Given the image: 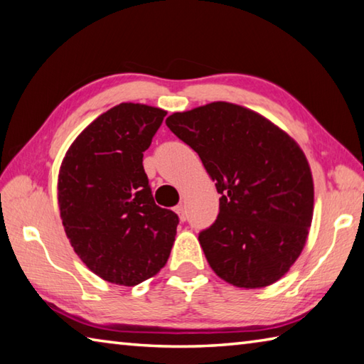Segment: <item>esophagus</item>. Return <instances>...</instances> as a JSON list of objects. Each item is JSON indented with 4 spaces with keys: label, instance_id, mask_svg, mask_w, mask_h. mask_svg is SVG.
Masks as SVG:
<instances>
[{
    "label": "esophagus",
    "instance_id": "obj_1",
    "mask_svg": "<svg viewBox=\"0 0 364 364\" xmlns=\"http://www.w3.org/2000/svg\"><path fill=\"white\" fill-rule=\"evenodd\" d=\"M175 211L178 213V216H180V220H181V221L186 220V210H184V205H183V203L176 205V207H175Z\"/></svg>",
    "mask_w": 364,
    "mask_h": 364
}]
</instances>
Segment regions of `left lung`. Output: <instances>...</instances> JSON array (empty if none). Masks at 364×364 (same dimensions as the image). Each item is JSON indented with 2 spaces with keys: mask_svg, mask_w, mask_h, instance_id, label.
Returning a JSON list of instances; mask_svg holds the SVG:
<instances>
[{
  "mask_svg": "<svg viewBox=\"0 0 364 364\" xmlns=\"http://www.w3.org/2000/svg\"><path fill=\"white\" fill-rule=\"evenodd\" d=\"M216 181L220 213L199 234L210 267L239 288L280 280L306 245L314 180L291 136L261 114L228 102L167 117Z\"/></svg>",
  "mask_w": 364,
  "mask_h": 364,
  "instance_id": "left-lung-1",
  "label": "left lung"
}]
</instances>
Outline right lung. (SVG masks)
Segmentation results:
<instances>
[{
    "label": "right lung",
    "mask_w": 364,
    "mask_h": 364,
    "mask_svg": "<svg viewBox=\"0 0 364 364\" xmlns=\"http://www.w3.org/2000/svg\"><path fill=\"white\" fill-rule=\"evenodd\" d=\"M167 111L121 103L89 124L58 171V207L75 253L95 275L135 287L167 262L180 220L157 207L143 168Z\"/></svg>",
    "instance_id": "add662e5"
}]
</instances>
